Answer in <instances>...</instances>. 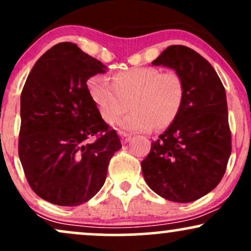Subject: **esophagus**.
<instances>
[{"mask_svg": "<svg viewBox=\"0 0 251 251\" xmlns=\"http://www.w3.org/2000/svg\"><path fill=\"white\" fill-rule=\"evenodd\" d=\"M119 135H120V138H122V142L124 144L128 143L129 140H131V138H132L131 134L126 133V132H123V131H119Z\"/></svg>", "mask_w": 251, "mask_h": 251, "instance_id": "obj_1", "label": "esophagus"}]
</instances>
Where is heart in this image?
Wrapping results in <instances>:
<instances>
[{"label":"heart","instance_id":"b5f03b06","mask_svg":"<svg viewBox=\"0 0 251 251\" xmlns=\"http://www.w3.org/2000/svg\"><path fill=\"white\" fill-rule=\"evenodd\" d=\"M88 93L107 123H114L125 113L128 102L133 111L120 122L128 131L165 128L179 114L185 98V85L179 73L162 72L143 66L118 72L112 81L102 74L87 80Z\"/></svg>","mask_w":251,"mask_h":251}]
</instances>
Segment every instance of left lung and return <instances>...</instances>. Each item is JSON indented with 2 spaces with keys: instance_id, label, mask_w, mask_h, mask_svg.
Listing matches in <instances>:
<instances>
[{
  "instance_id": "obj_1",
  "label": "left lung",
  "mask_w": 251,
  "mask_h": 251,
  "mask_svg": "<svg viewBox=\"0 0 251 251\" xmlns=\"http://www.w3.org/2000/svg\"><path fill=\"white\" fill-rule=\"evenodd\" d=\"M152 65L179 73L185 98L175 122L152 142L143 175L160 197L189 203L212 191L226 174L231 153L226 89L208 60L185 46H169Z\"/></svg>"
}]
</instances>
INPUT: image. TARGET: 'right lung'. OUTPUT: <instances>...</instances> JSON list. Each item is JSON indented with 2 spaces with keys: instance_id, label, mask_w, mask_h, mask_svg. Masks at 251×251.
<instances>
[{
  "instance_id": "right-lung-1",
  "label": "right lung",
  "mask_w": 251,
  "mask_h": 251,
  "mask_svg": "<svg viewBox=\"0 0 251 251\" xmlns=\"http://www.w3.org/2000/svg\"><path fill=\"white\" fill-rule=\"evenodd\" d=\"M105 72L96 57L61 42L37 60L25 80L19 157L31 190L50 203L76 206L91 200L122 149L88 93L87 80Z\"/></svg>"
}]
</instances>
